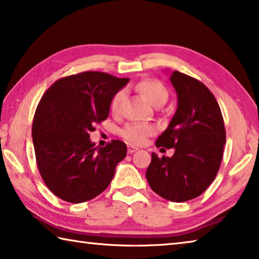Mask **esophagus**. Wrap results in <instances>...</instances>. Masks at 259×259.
Segmentation results:
<instances>
[{
    "mask_svg": "<svg viewBox=\"0 0 259 259\" xmlns=\"http://www.w3.org/2000/svg\"><path fill=\"white\" fill-rule=\"evenodd\" d=\"M137 150H138L137 147H135L133 145H128V153H129V154H133V153L136 152Z\"/></svg>",
    "mask_w": 259,
    "mask_h": 259,
    "instance_id": "1",
    "label": "esophagus"
}]
</instances>
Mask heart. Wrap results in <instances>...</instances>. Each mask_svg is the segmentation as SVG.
<instances>
[{"instance_id": "1", "label": "heart", "mask_w": 259, "mask_h": 259, "mask_svg": "<svg viewBox=\"0 0 259 259\" xmlns=\"http://www.w3.org/2000/svg\"><path fill=\"white\" fill-rule=\"evenodd\" d=\"M136 89L140 94L145 96V98L152 105L159 107L165 104L169 97V93L166 88L162 82L155 78H145V80L139 81L136 84ZM124 93L122 90L113 96L111 100V109L113 112H119L122 100H123ZM155 133V126L145 122H130L126 123L123 128L121 129L120 134L125 140L133 144H143L147 137H150Z\"/></svg>"}]
</instances>
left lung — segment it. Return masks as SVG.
Instances as JSON below:
<instances>
[{"label":"left lung","mask_w":259,"mask_h":259,"mask_svg":"<svg viewBox=\"0 0 259 259\" xmlns=\"http://www.w3.org/2000/svg\"><path fill=\"white\" fill-rule=\"evenodd\" d=\"M178 107L157 147L175 148L171 157L152 153L146 178L156 194L184 202L202 194L216 178L226 133L221 107L202 82L175 71L170 76Z\"/></svg>","instance_id":"left-lung-1"}]
</instances>
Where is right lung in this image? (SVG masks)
<instances>
[{
  "label": "right lung",
  "mask_w": 259,
  "mask_h": 259,
  "mask_svg": "<svg viewBox=\"0 0 259 259\" xmlns=\"http://www.w3.org/2000/svg\"><path fill=\"white\" fill-rule=\"evenodd\" d=\"M129 78L83 72L57 80L35 111L32 137L38 171L59 199L81 203L106 190L126 145L112 140L95 147L90 133L107 119L113 96Z\"/></svg>",
  "instance_id": "1"
}]
</instances>
